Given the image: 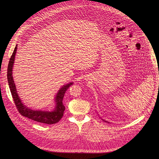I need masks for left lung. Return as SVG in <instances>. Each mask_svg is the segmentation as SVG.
<instances>
[{
  "mask_svg": "<svg viewBox=\"0 0 159 159\" xmlns=\"http://www.w3.org/2000/svg\"><path fill=\"white\" fill-rule=\"evenodd\" d=\"M102 120H103L104 121H105V122H106V123H109V122H107V121H105V120H104L103 119H102Z\"/></svg>",
  "mask_w": 159,
  "mask_h": 159,
  "instance_id": "obj_1",
  "label": "left lung"
}]
</instances>
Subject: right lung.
Segmentation results:
<instances>
[{
  "label": "right lung",
  "mask_w": 159,
  "mask_h": 159,
  "mask_svg": "<svg viewBox=\"0 0 159 159\" xmlns=\"http://www.w3.org/2000/svg\"><path fill=\"white\" fill-rule=\"evenodd\" d=\"M17 48V44H16L9 62L7 67V81L12 98L14 99L16 106L17 108V110L22 116L28 118L38 123H41V124L52 125L57 123L63 117V112L65 109V107L63 104L64 94L66 90L73 84V82H70L69 84L63 85L58 90L56 96L55 97V106L53 111L33 110L26 106L25 104L22 103L18 95L12 76V69Z\"/></svg>",
  "instance_id": "right-lung-1"
}]
</instances>
